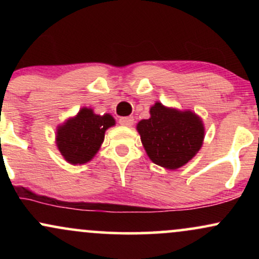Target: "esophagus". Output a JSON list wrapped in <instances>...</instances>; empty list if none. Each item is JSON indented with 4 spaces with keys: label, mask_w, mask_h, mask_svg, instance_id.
I'll return each instance as SVG.
<instances>
[{
    "label": "esophagus",
    "mask_w": 259,
    "mask_h": 259,
    "mask_svg": "<svg viewBox=\"0 0 259 259\" xmlns=\"http://www.w3.org/2000/svg\"><path fill=\"white\" fill-rule=\"evenodd\" d=\"M134 123L133 117H121L119 118V124L123 126H132Z\"/></svg>",
    "instance_id": "34e87169"
}]
</instances>
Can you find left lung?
Returning <instances> with one entry per match:
<instances>
[{
	"mask_svg": "<svg viewBox=\"0 0 259 259\" xmlns=\"http://www.w3.org/2000/svg\"><path fill=\"white\" fill-rule=\"evenodd\" d=\"M151 118L138 124L141 142L151 160L167 169L186 164L202 146L203 124L195 113L167 108L157 102Z\"/></svg>",
	"mask_w": 259,
	"mask_h": 259,
	"instance_id": "left-lung-1",
	"label": "left lung"
}]
</instances>
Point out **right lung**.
Instances as JSON below:
<instances>
[{
    "label": "right lung",
    "instance_id": "obj_1",
    "mask_svg": "<svg viewBox=\"0 0 259 259\" xmlns=\"http://www.w3.org/2000/svg\"><path fill=\"white\" fill-rule=\"evenodd\" d=\"M112 125H114L112 115H97L90 108H82L75 118L59 126V152L72 164L89 162L99 151L105 139V132Z\"/></svg>",
    "mask_w": 259,
    "mask_h": 259
}]
</instances>
